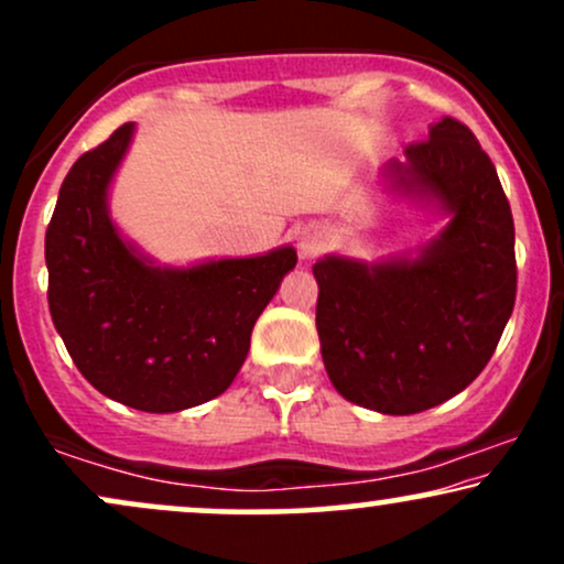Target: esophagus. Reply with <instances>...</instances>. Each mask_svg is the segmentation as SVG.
<instances>
[{"label": "esophagus", "instance_id": "esophagus-1", "mask_svg": "<svg viewBox=\"0 0 564 564\" xmlns=\"http://www.w3.org/2000/svg\"><path fill=\"white\" fill-rule=\"evenodd\" d=\"M323 246V236L318 230L307 228L300 232V238H296V249H300V257L302 260H310V257L318 254V249Z\"/></svg>", "mask_w": 564, "mask_h": 564}]
</instances>
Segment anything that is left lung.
<instances>
[{
  "label": "left lung",
  "instance_id": "1",
  "mask_svg": "<svg viewBox=\"0 0 564 564\" xmlns=\"http://www.w3.org/2000/svg\"><path fill=\"white\" fill-rule=\"evenodd\" d=\"M381 177L448 223L387 260L326 254L315 262V326L341 398L408 416L467 390L488 366L514 310V223L494 161L448 116Z\"/></svg>",
  "mask_w": 564,
  "mask_h": 564
}]
</instances>
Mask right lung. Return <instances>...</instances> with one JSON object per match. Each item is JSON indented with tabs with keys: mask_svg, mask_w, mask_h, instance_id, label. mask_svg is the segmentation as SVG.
I'll return each mask as SVG.
<instances>
[{
	"mask_svg": "<svg viewBox=\"0 0 564 564\" xmlns=\"http://www.w3.org/2000/svg\"><path fill=\"white\" fill-rule=\"evenodd\" d=\"M134 138L119 127L70 166L44 236L50 315L82 377L106 398L174 413L223 394L251 328L294 270V246L174 268L121 236L108 193Z\"/></svg>",
	"mask_w": 564,
	"mask_h": 564,
	"instance_id": "obj_1",
	"label": "right lung"
}]
</instances>
